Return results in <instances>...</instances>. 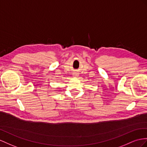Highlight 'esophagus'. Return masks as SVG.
<instances>
[{
  "instance_id": "esophagus-1",
  "label": "esophagus",
  "mask_w": 147,
  "mask_h": 147,
  "mask_svg": "<svg viewBox=\"0 0 147 147\" xmlns=\"http://www.w3.org/2000/svg\"><path fill=\"white\" fill-rule=\"evenodd\" d=\"M78 73H76V72H74V73H73V76H74V77H77V76H78Z\"/></svg>"
}]
</instances>
